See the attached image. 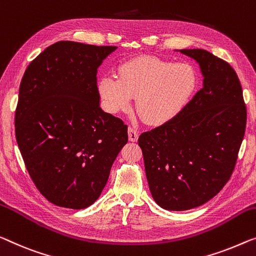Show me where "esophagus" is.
<instances>
[{
    "label": "esophagus",
    "instance_id": "obj_1",
    "mask_svg": "<svg viewBox=\"0 0 256 256\" xmlns=\"http://www.w3.org/2000/svg\"><path fill=\"white\" fill-rule=\"evenodd\" d=\"M138 138H139L138 130L134 128H132V126H130L128 128V140L130 141H133V142H136V141L138 140Z\"/></svg>",
    "mask_w": 256,
    "mask_h": 256
}]
</instances>
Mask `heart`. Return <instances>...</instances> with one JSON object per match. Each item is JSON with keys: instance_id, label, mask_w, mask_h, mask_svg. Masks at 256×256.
I'll return each mask as SVG.
<instances>
[{"instance_id": "b5f03b06", "label": "heart", "mask_w": 256, "mask_h": 256, "mask_svg": "<svg viewBox=\"0 0 256 256\" xmlns=\"http://www.w3.org/2000/svg\"><path fill=\"white\" fill-rule=\"evenodd\" d=\"M193 68L156 57H138L122 64L115 74L98 82L104 108L112 114L126 112L136 98V108L150 124L166 122L182 106L196 87Z\"/></svg>"}]
</instances>
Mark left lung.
Wrapping results in <instances>:
<instances>
[{
  "label": "left lung",
  "mask_w": 256,
  "mask_h": 256,
  "mask_svg": "<svg viewBox=\"0 0 256 256\" xmlns=\"http://www.w3.org/2000/svg\"><path fill=\"white\" fill-rule=\"evenodd\" d=\"M199 63L204 86L176 116L139 136L156 204L188 210L224 188L237 163L247 110L230 64L204 49H180Z\"/></svg>",
  "instance_id": "1"
}]
</instances>
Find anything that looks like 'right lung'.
<instances>
[{"label": "right lung", "mask_w": 256, "mask_h": 256, "mask_svg": "<svg viewBox=\"0 0 256 256\" xmlns=\"http://www.w3.org/2000/svg\"><path fill=\"white\" fill-rule=\"evenodd\" d=\"M116 48L58 41L22 76L17 144L34 185L58 207L94 204L128 142V125L101 109L98 88V68Z\"/></svg>", "instance_id": "obj_1"}]
</instances>
